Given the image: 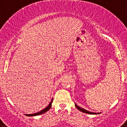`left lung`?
Masks as SVG:
<instances>
[{
    "label": "left lung",
    "mask_w": 127,
    "mask_h": 127,
    "mask_svg": "<svg viewBox=\"0 0 127 127\" xmlns=\"http://www.w3.org/2000/svg\"><path fill=\"white\" fill-rule=\"evenodd\" d=\"M75 106H76V108L78 110H79L80 111L83 112V113H87V114H100V113H93V112H90V111H87V110L85 109H83L81 108V107H79V106H78L77 105H76V104H75Z\"/></svg>",
    "instance_id": "obj_1"
}]
</instances>
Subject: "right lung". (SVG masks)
Returning a JSON list of instances; mask_svg holds the SVG:
<instances>
[{
    "mask_svg": "<svg viewBox=\"0 0 127 127\" xmlns=\"http://www.w3.org/2000/svg\"><path fill=\"white\" fill-rule=\"evenodd\" d=\"M53 102V99L51 100V101L50 102V104L47 106L46 108H44V109L41 110V111L38 112V113H34V114H26L27 116H37V115H39V114H44V113H45L46 112H47L48 111V110L50 109V108H51V104H52Z\"/></svg>",
    "mask_w": 127,
    "mask_h": 127,
    "instance_id": "add662e5",
    "label": "right lung"
}]
</instances>
